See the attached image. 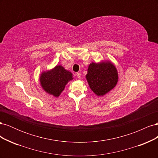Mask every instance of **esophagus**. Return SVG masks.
I'll return each mask as SVG.
<instances>
[{
	"instance_id": "34e87169",
	"label": "esophagus",
	"mask_w": 158,
	"mask_h": 158,
	"mask_svg": "<svg viewBox=\"0 0 158 158\" xmlns=\"http://www.w3.org/2000/svg\"><path fill=\"white\" fill-rule=\"evenodd\" d=\"M76 76H77L78 78H81V74L80 73H76Z\"/></svg>"
}]
</instances>
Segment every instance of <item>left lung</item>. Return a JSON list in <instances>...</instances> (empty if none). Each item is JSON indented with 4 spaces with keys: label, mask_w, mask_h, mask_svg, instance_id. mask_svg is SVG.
I'll list each match as a JSON object with an SVG mask.
<instances>
[{
    "label": "left lung",
    "mask_w": 158,
    "mask_h": 158,
    "mask_svg": "<svg viewBox=\"0 0 158 158\" xmlns=\"http://www.w3.org/2000/svg\"><path fill=\"white\" fill-rule=\"evenodd\" d=\"M85 78L93 92L98 96H103L116 86L118 76L113 63L102 60L89 64Z\"/></svg>",
    "instance_id": "obj_1"
}]
</instances>
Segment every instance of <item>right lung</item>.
Wrapping results in <instances>:
<instances>
[{
  "mask_svg": "<svg viewBox=\"0 0 158 158\" xmlns=\"http://www.w3.org/2000/svg\"><path fill=\"white\" fill-rule=\"evenodd\" d=\"M73 76L71 72L66 70L61 65H56L53 69L41 73L40 82L46 93L58 98L65 85L73 80Z\"/></svg>",
  "mask_w": 158,
  "mask_h": 158,
  "instance_id": "add662e5",
  "label": "right lung"
}]
</instances>
